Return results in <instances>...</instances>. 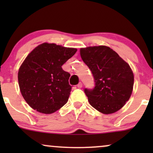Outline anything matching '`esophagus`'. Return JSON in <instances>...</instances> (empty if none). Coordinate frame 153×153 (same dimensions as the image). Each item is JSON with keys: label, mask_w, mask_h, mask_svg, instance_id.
Masks as SVG:
<instances>
[{"label": "esophagus", "mask_w": 153, "mask_h": 153, "mask_svg": "<svg viewBox=\"0 0 153 153\" xmlns=\"http://www.w3.org/2000/svg\"><path fill=\"white\" fill-rule=\"evenodd\" d=\"M82 83H81V82H79V84L78 85H77V87H78L79 88H81V87H82Z\"/></svg>", "instance_id": "1"}]
</instances>
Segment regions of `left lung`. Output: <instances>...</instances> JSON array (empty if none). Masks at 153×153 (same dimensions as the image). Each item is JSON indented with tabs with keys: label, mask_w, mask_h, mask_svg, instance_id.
Segmentation results:
<instances>
[{
	"label": "left lung",
	"mask_w": 153,
	"mask_h": 153,
	"mask_svg": "<svg viewBox=\"0 0 153 153\" xmlns=\"http://www.w3.org/2000/svg\"><path fill=\"white\" fill-rule=\"evenodd\" d=\"M80 54L95 81L94 88L84 89L90 104L104 114L118 111L132 93L134 74L130 67L106 46L81 48Z\"/></svg>",
	"instance_id": "obj_1"
}]
</instances>
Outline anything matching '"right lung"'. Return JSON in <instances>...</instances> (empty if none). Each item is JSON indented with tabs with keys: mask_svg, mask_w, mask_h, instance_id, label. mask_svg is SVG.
<instances>
[{
	"mask_svg": "<svg viewBox=\"0 0 153 153\" xmlns=\"http://www.w3.org/2000/svg\"><path fill=\"white\" fill-rule=\"evenodd\" d=\"M76 51L45 42L28 54L19 70L18 81L23 97L31 108L50 114L68 102L72 90L70 74L62 65Z\"/></svg>",
	"mask_w": 153,
	"mask_h": 153,
	"instance_id": "add662e5",
	"label": "right lung"
}]
</instances>
